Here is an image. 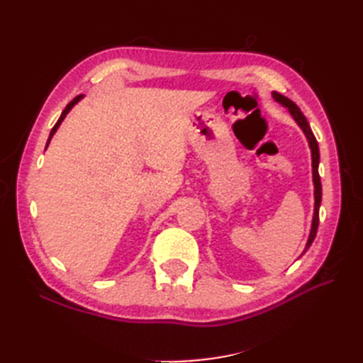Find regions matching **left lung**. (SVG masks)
Returning <instances> with one entry per match:
<instances>
[{"instance_id": "8db88e82", "label": "left lung", "mask_w": 363, "mask_h": 363, "mask_svg": "<svg viewBox=\"0 0 363 363\" xmlns=\"http://www.w3.org/2000/svg\"><path fill=\"white\" fill-rule=\"evenodd\" d=\"M273 99L276 103H279L281 106H284L285 109H289L290 115L295 120L296 125L303 130L306 138H307V143H309V148H311V156H312V181H313V217H312V226H311V233H309V238H307V243H306V248L304 251L301 252V256L311 248L312 242L315 240V235H317V229H318V212H320V204H321V181H320V174H318V165H320V150H318V143H317V138H315L312 129L309 126V123H307L306 117L303 115V112L299 111V107L289 99L287 96H284L281 94H277V91H273L272 94ZM299 256V257H301Z\"/></svg>"}]
</instances>
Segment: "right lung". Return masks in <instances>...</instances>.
<instances>
[{
  "label": "right lung",
  "instance_id": "add662e5",
  "mask_svg": "<svg viewBox=\"0 0 363 363\" xmlns=\"http://www.w3.org/2000/svg\"><path fill=\"white\" fill-rule=\"evenodd\" d=\"M82 98H84V95H79V96H76V98L73 99V101H72V103H68V106L65 107V109H64V112H62V113H60V118L57 120V123H56V125H54V128L51 129V133H50V138H48V142H46V148H48V146H50V142H51V138H52V135L57 133V129H59V126H60V125H62V121L65 120V117H67V115H68V112H70V111L73 109V107H74L76 104H78V103L81 101V99H82ZM46 148H45V150H46Z\"/></svg>",
  "mask_w": 363,
  "mask_h": 363
}]
</instances>
